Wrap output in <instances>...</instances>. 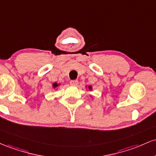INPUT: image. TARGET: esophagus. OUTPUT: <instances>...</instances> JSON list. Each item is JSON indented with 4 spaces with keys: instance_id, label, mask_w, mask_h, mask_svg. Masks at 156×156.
I'll use <instances>...</instances> for the list:
<instances>
[{
    "instance_id": "34e87169",
    "label": "esophagus",
    "mask_w": 156,
    "mask_h": 156,
    "mask_svg": "<svg viewBox=\"0 0 156 156\" xmlns=\"http://www.w3.org/2000/svg\"><path fill=\"white\" fill-rule=\"evenodd\" d=\"M70 84H71V85H73V86H76V85H77L78 81L77 80H71V81H70Z\"/></svg>"
}]
</instances>
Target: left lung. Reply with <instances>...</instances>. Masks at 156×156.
<instances>
[{
    "label": "left lung",
    "mask_w": 156,
    "mask_h": 156,
    "mask_svg": "<svg viewBox=\"0 0 156 156\" xmlns=\"http://www.w3.org/2000/svg\"><path fill=\"white\" fill-rule=\"evenodd\" d=\"M88 87H89V89H91V87H90V86H89Z\"/></svg>",
    "instance_id": "left-lung-1"
}]
</instances>
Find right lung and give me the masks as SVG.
Segmentation results:
<instances>
[{
    "label": "right lung",
    "instance_id": "obj_1",
    "mask_svg": "<svg viewBox=\"0 0 156 156\" xmlns=\"http://www.w3.org/2000/svg\"><path fill=\"white\" fill-rule=\"evenodd\" d=\"M53 86H54V87H56L58 86V85H57V83H54V84H53Z\"/></svg>",
    "mask_w": 156,
    "mask_h": 156
}]
</instances>
